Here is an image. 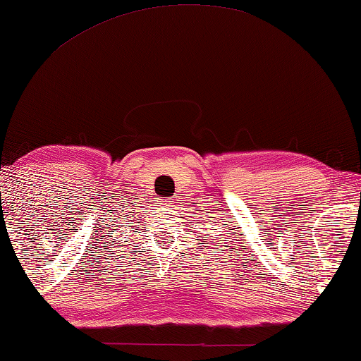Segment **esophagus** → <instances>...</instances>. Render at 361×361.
Here are the masks:
<instances>
[{"label": "esophagus", "instance_id": "1", "mask_svg": "<svg viewBox=\"0 0 361 361\" xmlns=\"http://www.w3.org/2000/svg\"><path fill=\"white\" fill-rule=\"evenodd\" d=\"M162 207H172V204H174V199L172 197H167V199H162Z\"/></svg>", "mask_w": 361, "mask_h": 361}]
</instances>
